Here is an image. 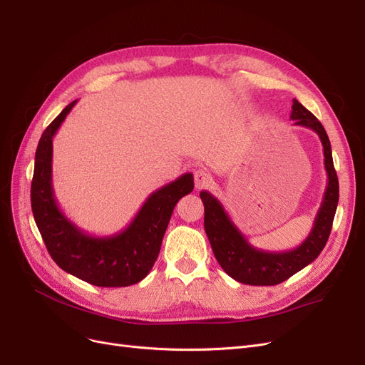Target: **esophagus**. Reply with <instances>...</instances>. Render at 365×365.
I'll return each instance as SVG.
<instances>
[{
    "instance_id": "obj_1",
    "label": "esophagus",
    "mask_w": 365,
    "mask_h": 365,
    "mask_svg": "<svg viewBox=\"0 0 365 365\" xmlns=\"http://www.w3.org/2000/svg\"><path fill=\"white\" fill-rule=\"evenodd\" d=\"M210 182H212V176L204 169H197L195 172V187L196 189H202V187H207Z\"/></svg>"
}]
</instances>
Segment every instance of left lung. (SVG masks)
<instances>
[{"mask_svg": "<svg viewBox=\"0 0 365 365\" xmlns=\"http://www.w3.org/2000/svg\"><path fill=\"white\" fill-rule=\"evenodd\" d=\"M291 120H294L298 126L312 129L322 140L324 168L327 172V185L322 205H319L314 220V227L300 245L294 250L279 252L254 248L244 233L230 219L217 197L207 190L200 193L204 202V228L215 257L230 277L240 283L274 286L288 280L291 275L302 271L319 256L329 239L330 230H332L339 200V184L334 168L329 137L318 118L295 98L292 101Z\"/></svg>", "mask_w": 365, "mask_h": 365, "instance_id": "8db88e82", "label": "left lung"}]
</instances>
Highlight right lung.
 Instances as JSON below:
<instances>
[{"label":"right lung","mask_w":365,"mask_h":365,"mask_svg":"<svg viewBox=\"0 0 365 365\" xmlns=\"http://www.w3.org/2000/svg\"><path fill=\"white\" fill-rule=\"evenodd\" d=\"M77 101L62 109L41 135L31 181V212L51 259L74 277L102 288H121L141 282L155 263L173 208L193 190V175L150 193L132 222L115 235L85 233L63 215L53 190V137Z\"/></svg>","instance_id":"obj_1"}]
</instances>
